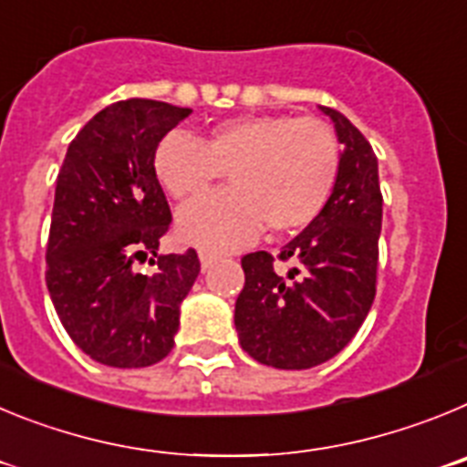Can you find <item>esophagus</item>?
I'll list each match as a JSON object with an SVG mask.
<instances>
[{"mask_svg": "<svg viewBox=\"0 0 467 467\" xmlns=\"http://www.w3.org/2000/svg\"><path fill=\"white\" fill-rule=\"evenodd\" d=\"M198 257H201V266H203V271L213 269L214 262H217V254L205 253V250H201V253H198Z\"/></svg>", "mask_w": 467, "mask_h": 467, "instance_id": "obj_1", "label": "esophagus"}]
</instances>
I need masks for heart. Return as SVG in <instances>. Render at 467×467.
Returning a JSON list of instances; mask_svg holds the SVG:
<instances>
[{
	"mask_svg": "<svg viewBox=\"0 0 467 467\" xmlns=\"http://www.w3.org/2000/svg\"><path fill=\"white\" fill-rule=\"evenodd\" d=\"M341 151L317 119L245 114L214 123L198 142L171 130L154 150V175L175 201L203 196L229 171L231 187L180 214L184 241L224 253L269 234H292L323 213L339 177Z\"/></svg>",
	"mask_w": 467,
	"mask_h": 467,
	"instance_id": "1",
	"label": "heart"
}]
</instances>
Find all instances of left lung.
<instances>
[{
	"label": "left lung",
	"instance_id": "8db88e82",
	"mask_svg": "<svg viewBox=\"0 0 467 467\" xmlns=\"http://www.w3.org/2000/svg\"><path fill=\"white\" fill-rule=\"evenodd\" d=\"M334 121L341 166L327 205L278 254L241 259L245 287L234 323L247 356L275 369L323 365L348 346L377 296L383 196L372 144L341 111ZM280 263H290L280 275Z\"/></svg>",
	"mask_w": 467,
	"mask_h": 467
}]
</instances>
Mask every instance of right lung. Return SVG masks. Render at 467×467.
Returning a JSON list of instances; mask_svg holds the SVG:
<instances>
[{
    "instance_id": "obj_1",
    "label": "right lung",
    "mask_w": 467,
    "mask_h": 467,
    "mask_svg": "<svg viewBox=\"0 0 467 467\" xmlns=\"http://www.w3.org/2000/svg\"><path fill=\"white\" fill-rule=\"evenodd\" d=\"M189 114L147 98L114 102L77 133L57 172L47 287L69 339L102 365L150 367L175 346L201 262L193 247L156 254L172 214L154 150ZM144 261L151 275L137 269Z\"/></svg>"
}]
</instances>
